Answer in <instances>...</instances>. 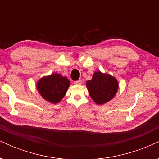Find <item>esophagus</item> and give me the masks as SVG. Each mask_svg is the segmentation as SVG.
<instances>
[{
	"label": "esophagus",
	"mask_w": 159,
	"mask_h": 159,
	"mask_svg": "<svg viewBox=\"0 0 159 159\" xmlns=\"http://www.w3.org/2000/svg\"><path fill=\"white\" fill-rule=\"evenodd\" d=\"M73 83H74V84H75V85H79L81 84V80H78V81H74Z\"/></svg>",
	"instance_id": "obj_1"
}]
</instances>
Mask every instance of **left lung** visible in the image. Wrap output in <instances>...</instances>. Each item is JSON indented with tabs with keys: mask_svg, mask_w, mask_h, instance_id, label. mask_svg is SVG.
<instances>
[{
	"mask_svg": "<svg viewBox=\"0 0 159 159\" xmlns=\"http://www.w3.org/2000/svg\"><path fill=\"white\" fill-rule=\"evenodd\" d=\"M87 87L95 102L102 105L114 97L118 90V82L110 75L96 72L92 80L87 81Z\"/></svg>",
	"mask_w": 159,
	"mask_h": 159,
	"instance_id": "8db88e82",
	"label": "left lung"
}]
</instances>
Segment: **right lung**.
Wrapping results in <instances>:
<instances>
[{"mask_svg":"<svg viewBox=\"0 0 159 159\" xmlns=\"http://www.w3.org/2000/svg\"><path fill=\"white\" fill-rule=\"evenodd\" d=\"M70 85L68 78L54 73L42 78L37 83L39 93L45 100L54 104L61 101Z\"/></svg>","mask_w":159,"mask_h":159,"instance_id":"add662e5","label":"right lung"}]
</instances>
